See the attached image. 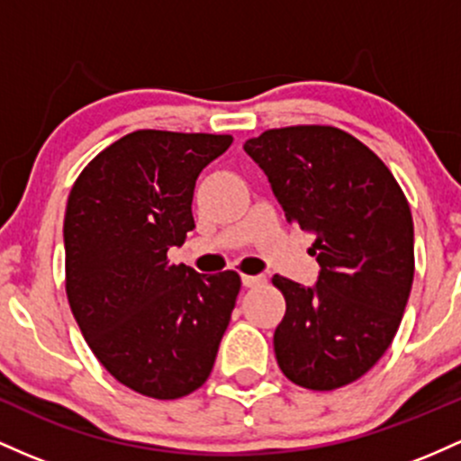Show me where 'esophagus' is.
Segmentation results:
<instances>
[{
    "mask_svg": "<svg viewBox=\"0 0 461 461\" xmlns=\"http://www.w3.org/2000/svg\"><path fill=\"white\" fill-rule=\"evenodd\" d=\"M241 283H244V287H258L266 283V276H250V274H244V276H241Z\"/></svg>",
    "mask_w": 461,
    "mask_h": 461,
    "instance_id": "34e87169",
    "label": "esophagus"
}]
</instances>
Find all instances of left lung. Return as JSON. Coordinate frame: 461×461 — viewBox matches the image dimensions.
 <instances>
[{"instance_id": "left-lung-1", "label": "left lung", "mask_w": 461, "mask_h": 461, "mask_svg": "<svg viewBox=\"0 0 461 461\" xmlns=\"http://www.w3.org/2000/svg\"><path fill=\"white\" fill-rule=\"evenodd\" d=\"M289 224L315 237L313 287L274 274L285 315L274 330L278 368L292 384L338 390L384 357L413 281V220L387 165L333 126L272 128L248 139Z\"/></svg>"}]
</instances>
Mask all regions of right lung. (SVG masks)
Listing matches in <instances>:
<instances>
[{"mask_svg": "<svg viewBox=\"0 0 461 461\" xmlns=\"http://www.w3.org/2000/svg\"><path fill=\"white\" fill-rule=\"evenodd\" d=\"M230 134L134 131L82 169L65 211V289L104 368L139 394L174 401L204 385L230 322L240 274L169 263L195 229V180Z\"/></svg>", "mask_w": 461, "mask_h": 461, "instance_id": "right-lung-1", "label": "right lung"}]
</instances>
